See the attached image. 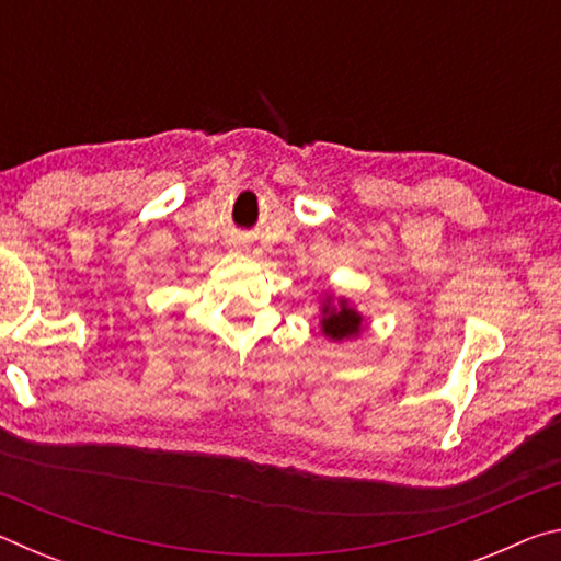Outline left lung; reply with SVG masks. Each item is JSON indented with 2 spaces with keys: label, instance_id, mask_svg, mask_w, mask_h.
Segmentation results:
<instances>
[{
  "label": "left lung",
  "instance_id": "8db88e82",
  "mask_svg": "<svg viewBox=\"0 0 561 561\" xmlns=\"http://www.w3.org/2000/svg\"><path fill=\"white\" fill-rule=\"evenodd\" d=\"M360 324H364V317H360L346 299L334 301L327 297V301L321 304V331H324V336H329L331 341L358 336L360 329H364Z\"/></svg>",
  "mask_w": 561,
  "mask_h": 561
}]
</instances>
